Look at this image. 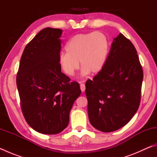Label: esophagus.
I'll return each instance as SVG.
<instances>
[{
	"label": "esophagus",
	"instance_id": "obj_1",
	"mask_svg": "<svg viewBox=\"0 0 157 157\" xmlns=\"http://www.w3.org/2000/svg\"><path fill=\"white\" fill-rule=\"evenodd\" d=\"M80 89H81V91L82 92H84L85 91V89H86V86H85L84 84H80Z\"/></svg>",
	"mask_w": 157,
	"mask_h": 157
}]
</instances>
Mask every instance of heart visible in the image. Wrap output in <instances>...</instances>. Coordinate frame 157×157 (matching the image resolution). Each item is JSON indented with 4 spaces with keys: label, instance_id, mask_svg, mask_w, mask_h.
<instances>
[{
    "label": "heart",
    "instance_id": "obj_1",
    "mask_svg": "<svg viewBox=\"0 0 157 157\" xmlns=\"http://www.w3.org/2000/svg\"><path fill=\"white\" fill-rule=\"evenodd\" d=\"M67 52H62L59 56V63L66 75L73 76L79 67L82 75L88 73L96 75L100 73L107 62L109 43L105 34L92 32L78 34L73 36L66 44Z\"/></svg>",
    "mask_w": 157,
    "mask_h": 157
}]
</instances>
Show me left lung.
Masks as SVG:
<instances>
[{"label":"left lung","instance_id":"left-lung-1","mask_svg":"<svg viewBox=\"0 0 157 157\" xmlns=\"http://www.w3.org/2000/svg\"><path fill=\"white\" fill-rule=\"evenodd\" d=\"M143 79L136 50L120 33L113 39L104 68L86 82L92 126L111 132L128 123L139 107Z\"/></svg>","mask_w":157,"mask_h":157}]
</instances>
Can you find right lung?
Returning a JSON list of instances; mask_svg holds the SVG:
<instances>
[{"instance_id":"right-lung-1","label":"right lung","mask_w":157,"mask_h":157,"mask_svg":"<svg viewBox=\"0 0 157 157\" xmlns=\"http://www.w3.org/2000/svg\"><path fill=\"white\" fill-rule=\"evenodd\" d=\"M62 30L46 28L25 46L17 75L21 107L32 128L57 134L68 126L69 113L81 94L79 84L61 71Z\"/></svg>"}]
</instances>
